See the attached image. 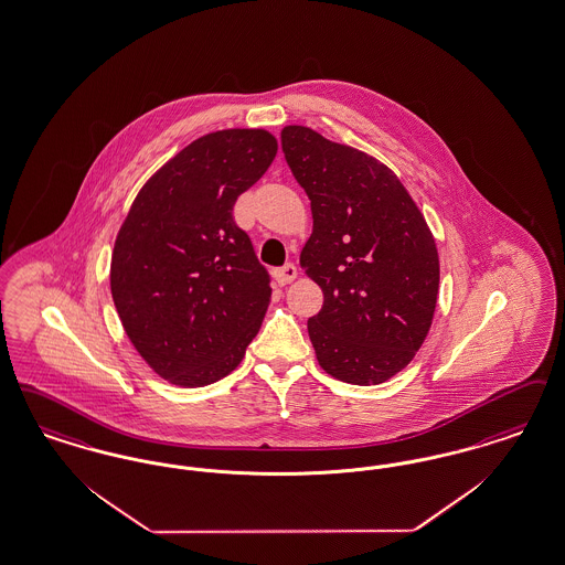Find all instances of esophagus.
I'll return each mask as SVG.
<instances>
[{
	"instance_id": "1",
	"label": "esophagus",
	"mask_w": 565,
	"mask_h": 565,
	"mask_svg": "<svg viewBox=\"0 0 565 565\" xmlns=\"http://www.w3.org/2000/svg\"><path fill=\"white\" fill-rule=\"evenodd\" d=\"M296 275H298V269L294 267L292 263H288L281 269L275 271V279H277L279 286H288V284H292L294 279H296Z\"/></svg>"
}]
</instances>
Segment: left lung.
Returning <instances> with one entry per match:
<instances>
[{"label": "left lung", "instance_id": "left-lung-1", "mask_svg": "<svg viewBox=\"0 0 565 565\" xmlns=\"http://www.w3.org/2000/svg\"><path fill=\"white\" fill-rule=\"evenodd\" d=\"M281 149L311 200L300 267L323 292L307 323L317 362L342 383H384L429 334L439 290L433 233L379 159L305 126H286Z\"/></svg>", "mask_w": 565, "mask_h": 565}]
</instances>
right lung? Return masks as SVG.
<instances>
[{"mask_svg":"<svg viewBox=\"0 0 565 565\" xmlns=\"http://www.w3.org/2000/svg\"><path fill=\"white\" fill-rule=\"evenodd\" d=\"M267 130L202 136L138 191L115 239L111 294L121 326L161 379L205 386L231 374L271 300L269 273L233 205L271 166Z\"/></svg>","mask_w":565,"mask_h":565,"instance_id":"add662e5","label":"right lung"}]
</instances>
